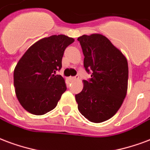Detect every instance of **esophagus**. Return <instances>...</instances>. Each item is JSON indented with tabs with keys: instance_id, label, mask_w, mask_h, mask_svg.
<instances>
[{
	"instance_id": "obj_1",
	"label": "esophagus",
	"mask_w": 150,
	"mask_h": 150,
	"mask_svg": "<svg viewBox=\"0 0 150 150\" xmlns=\"http://www.w3.org/2000/svg\"><path fill=\"white\" fill-rule=\"evenodd\" d=\"M78 78H79V76H70V77H69V79H70L71 81H76V80H78Z\"/></svg>"
}]
</instances>
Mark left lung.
<instances>
[{
  "label": "left lung",
  "instance_id": "8db88e82",
  "mask_svg": "<svg viewBox=\"0 0 150 150\" xmlns=\"http://www.w3.org/2000/svg\"><path fill=\"white\" fill-rule=\"evenodd\" d=\"M77 40L84 54L85 70L92 74L84 81L83 90L75 95L78 110L90 122H104L118 111L127 95V60L102 35H84Z\"/></svg>",
  "mask_w": 150,
  "mask_h": 150
}]
</instances>
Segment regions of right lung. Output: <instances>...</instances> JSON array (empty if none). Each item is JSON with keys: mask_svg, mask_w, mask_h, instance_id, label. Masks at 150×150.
<instances>
[{"mask_svg": "<svg viewBox=\"0 0 150 150\" xmlns=\"http://www.w3.org/2000/svg\"><path fill=\"white\" fill-rule=\"evenodd\" d=\"M73 38L59 35L40 39L20 58L14 70V87L26 111L42 115L54 108L66 90L65 80L56 72L62 68L64 51Z\"/></svg>", "mask_w": 150, "mask_h": 150, "instance_id": "right-lung-1", "label": "right lung"}]
</instances>
